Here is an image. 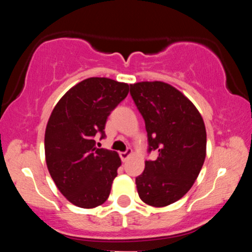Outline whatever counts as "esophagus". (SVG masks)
<instances>
[{"label": "esophagus", "mask_w": 252, "mask_h": 252, "mask_svg": "<svg viewBox=\"0 0 252 252\" xmlns=\"http://www.w3.org/2000/svg\"><path fill=\"white\" fill-rule=\"evenodd\" d=\"M131 154H132V150L131 149H128V150H126V152L121 153L120 156H121V158H122L123 162H126V161L128 160L130 156H131Z\"/></svg>", "instance_id": "34e87169"}]
</instances>
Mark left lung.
<instances>
[{
    "mask_svg": "<svg viewBox=\"0 0 252 252\" xmlns=\"http://www.w3.org/2000/svg\"><path fill=\"white\" fill-rule=\"evenodd\" d=\"M130 94L146 122L149 152H158L136 178L137 193L147 205L168 206L189 192L204 164V120L194 104L170 84L135 83Z\"/></svg>",
    "mask_w": 252,
    "mask_h": 252,
    "instance_id": "obj_1",
    "label": "left lung"
}]
</instances>
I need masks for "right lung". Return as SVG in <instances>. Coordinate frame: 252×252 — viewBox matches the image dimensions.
<instances>
[{"label": "right lung", "instance_id": "add662e5", "mask_svg": "<svg viewBox=\"0 0 252 252\" xmlns=\"http://www.w3.org/2000/svg\"><path fill=\"white\" fill-rule=\"evenodd\" d=\"M129 85L92 77L71 88L54 106L45 131V158L58 189L71 204L94 209L109 198L122 164L114 150L97 148L106 120L128 96Z\"/></svg>", "mask_w": 252, "mask_h": 252}]
</instances>
